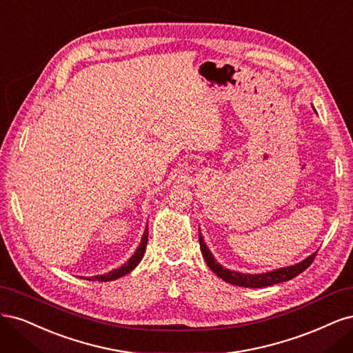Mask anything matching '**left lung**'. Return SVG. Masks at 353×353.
Masks as SVG:
<instances>
[{
	"mask_svg": "<svg viewBox=\"0 0 353 353\" xmlns=\"http://www.w3.org/2000/svg\"><path fill=\"white\" fill-rule=\"evenodd\" d=\"M199 245H201V252H202L203 259H205L207 265L215 272V274L227 283L234 284V286H242V288H267V286H271V284H277L281 281L292 280L293 277L299 276L302 271L308 268L312 264V261L316 255V252H314L308 258H305L302 263H298V264L290 265V267L279 268L274 271L263 272V274H243V272L232 271L229 268H224L221 264H219L208 249L207 243L203 242V237L201 233H199Z\"/></svg>",
	"mask_w": 353,
	"mask_h": 353,
	"instance_id": "1",
	"label": "left lung"
}]
</instances>
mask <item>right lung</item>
<instances>
[{
	"mask_svg": "<svg viewBox=\"0 0 353 353\" xmlns=\"http://www.w3.org/2000/svg\"><path fill=\"white\" fill-rule=\"evenodd\" d=\"M146 243H148V227L143 232V236H142V241L138 246V249H136L134 254L129 258L128 263H124L121 267H119L117 270H112L110 272H107V274H101V276H94V277H89L86 280H92V281H112L116 279H120L123 276L129 274V272L136 268V265H138L141 263V259L143 258V254H145V249H146Z\"/></svg>",
	"mask_w": 353,
	"mask_h": 353,
	"instance_id": "obj_1",
	"label": "right lung"
}]
</instances>
